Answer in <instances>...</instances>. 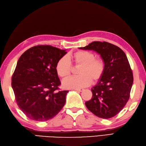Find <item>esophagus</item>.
I'll list each match as a JSON object with an SVG mask.
<instances>
[{"instance_id": "esophagus-1", "label": "esophagus", "mask_w": 146, "mask_h": 146, "mask_svg": "<svg viewBox=\"0 0 146 146\" xmlns=\"http://www.w3.org/2000/svg\"><path fill=\"white\" fill-rule=\"evenodd\" d=\"M74 90L78 92H82L83 91H84V89H75Z\"/></svg>"}]
</instances>
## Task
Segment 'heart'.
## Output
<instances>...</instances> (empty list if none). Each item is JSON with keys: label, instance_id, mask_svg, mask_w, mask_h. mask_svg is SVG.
<instances>
[{"label": "heart", "instance_id": "b5f03b06", "mask_svg": "<svg viewBox=\"0 0 146 146\" xmlns=\"http://www.w3.org/2000/svg\"><path fill=\"white\" fill-rule=\"evenodd\" d=\"M76 65H80L78 74L80 76H71L62 82L65 89H80L89 86L92 80L97 81L102 77L105 71V62L102 59L95 58L93 53L80 50L71 55ZM71 64L68 57L64 56L58 60L56 71L58 75L65 78L70 75Z\"/></svg>", "mask_w": 146, "mask_h": 146}]
</instances>
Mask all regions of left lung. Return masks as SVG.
Returning a JSON list of instances; mask_svg holds the SVG:
<instances>
[{"instance_id": "obj_1", "label": "left lung", "mask_w": 146, "mask_h": 146, "mask_svg": "<svg viewBox=\"0 0 146 146\" xmlns=\"http://www.w3.org/2000/svg\"><path fill=\"white\" fill-rule=\"evenodd\" d=\"M79 48L93 50L105 62L104 73L92 88V97L86 106L98 117H112L126 105L133 85V73L126 55L120 48L105 41H94Z\"/></svg>"}]
</instances>
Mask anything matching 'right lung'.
Instances as JSON below:
<instances>
[{"instance_id":"obj_1","label":"right lung","mask_w":146,"mask_h":146,"mask_svg":"<svg viewBox=\"0 0 146 146\" xmlns=\"http://www.w3.org/2000/svg\"><path fill=\"white\" fill-rule=\"evenodd\" d=\"M66 54V50L38 45L26 50L18 59L11 86L18 106L31 119L48 121L64 106L69 91H57L60 82L56 64Z\"/></svg>"}]
</instances>
